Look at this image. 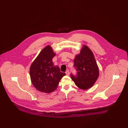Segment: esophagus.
Returning <instances> with one entry per match:
<instances>
[{"mask_svg": "<svg viewBox=\"0 0 128 128\" xmlns=\"http://www.w3.org/2000/svg\"><path fill=\"white\" fill-rule=\"evenodd\" d=\"M66 74L67 75V76H69V74H69V70H67L66 71Z\"/></svg>", "mask_w": 128, "mask_h": 128, "instance_id": "esophagus-1", "label": "esophagus"}]
</instances>
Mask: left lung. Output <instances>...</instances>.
<instances>
[{"label": "left lung", "instance_id": "8db88e82", "mask_svg": "<svg viewBox=\"0 0 128 128\" xmlns=\"http://www.w3.org/2000/svg\"><path fill=\"white\" fill-rule=\"evenodd\" d=\"M74 66L77 75L71 74V78L76 85L82 90L92 87L99 77V68L92 51L86 46L83 45L80 53L76 56Z\"/></svg>", "mask_w": 128, "mask_h": 128}]
</instances>
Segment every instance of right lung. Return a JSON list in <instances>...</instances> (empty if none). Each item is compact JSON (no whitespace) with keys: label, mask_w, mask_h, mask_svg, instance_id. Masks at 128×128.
Here are the masks:
<instances>
[{"label":"right lung","mask_w":128,"mask_h":128,"mask_svg":"<svg viewBox=\"0 0 128 128\" xmlns=\"http://www.w3.org/2000/svg\"><path fill=\"white\" fill-rule=\"evenodd\" d=\"M51 46L43 48L31 64L30 76L33 86L40 92L50 93L54 92L61 78L66 75L60 71L58 66H54L52 58L55 56Z\"/></svg>","instance_id":"obj_1"}]
</instances>
